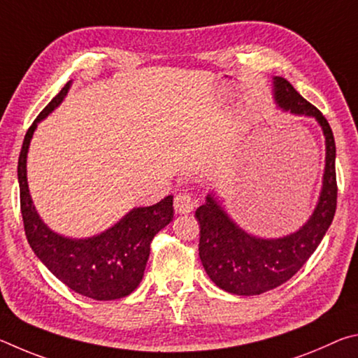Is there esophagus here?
Listing matches in <instances>:
<instances>
[{"instance_id":"34e87169","label":"esophagus","mask_w":358,"mask_h":358,"mask_svg":"<svg viewBox=\"0 0 358 358\" xmlns=\"http://www.w3.org/2000/svg\"><path fill=\"white\" fill-rule=\"evenodd\" d=\"M173 207H175V211H177V213L185 215V213H189V211H192L194 202H192L189 194L180 192L173 199Z\"/></svg>"}]
</instances>
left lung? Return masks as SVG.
Instances as JSON below:
<instances>
[{"mask_svg": "<svg viewBox=\"0 0 358 358\" xmlns=\"http://www.w3.org/2000/svg\"><path fill=\"white\" fill-rule=\"evenodd\" d=\"M275 98L284 110L310 115L322 126L327 147L322 192L310 221L299 232L276 240L248 235L229 220L213 197H207L196 210L201 224L199 256L210 280L230 294L259 295L289 281L316 251L336 211V147L329 121L286 78H275Z\"/></svg>", "mask_w": 358, "mask_h": 358, "instance_id": "obj_1", "label": "left lung"}]
</instances>
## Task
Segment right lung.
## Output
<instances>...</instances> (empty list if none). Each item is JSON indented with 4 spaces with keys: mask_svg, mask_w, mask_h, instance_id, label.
I'll return each mask as SVG.
<instances>
[{
    "mask_svg": "<svg viewBox=\"0 0 358 358\" xmlns=\"http://www.w3.org/2000/svg\"><path fill=\"white\" fill-rule=\"evenodd\" d=\"M69 83L44 107L29 126L19 156L20 210L29 246L42 264L74 292L93 300H117L129 295L142 281L155 235L173 217V196L151 207L134 208L98 237L71 240L52 232L41 221L29 197L27 153L33 132L68 93Z\"/></svg>",
    "mask_w": 358,
    "mask_h": 358,
    "instance_id": "1",
    "label": "right lung"
}]
</instances>
